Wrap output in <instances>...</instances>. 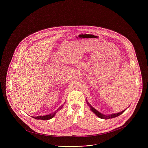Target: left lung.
<instances>
[{
	"instance_id": "1",
	"label": "left lung",
	"mask_w": 148,
	"mask_h": 148,
	"mask_svg": "<svg viewBox=\"0 0 148 148\" xmlns=\"http://www.w3.org/2000/svg\"><path fill=\"white\" fill-rule=\"evenodd\" d=\"M86 103L88 104V106H89L90 107V110L93 113H94L98 117L101 118V119H111V118H115V117H117L118 116H119L120 115H121V114L124 113L126 110L127 109H125L123 111L119 112V113H114V114H110V115H105V114H101V113H100L99 112H98L97 110H96L95 108H94L86 100Z\"/></svg>"
}]
</instances>
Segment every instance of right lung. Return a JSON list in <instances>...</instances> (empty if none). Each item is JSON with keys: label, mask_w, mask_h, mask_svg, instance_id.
Masks as SVG:
<instances>
[{"label": "right lung", "mask_w": 148, "mask_h": 148, "mask_svg": "<svg viewBox=\"0 0 148 148\" xmlns=\"http://www.w3.org/2000/svg\"><path fill=\"white\" fill-rule=\"evenodd\" d=\"M65 103H64V104H65ZM64 104H63L62 106H60L57 110H56V112H54V113H51L50 114L48 115H43V116H32L33 118L36 119L37 120H49L52 119L54 116L56 114V113L59 110H61L62 109V108L63 107Z\"/></svg>", "instance_id": "right-lung-1"}]
</instances>
